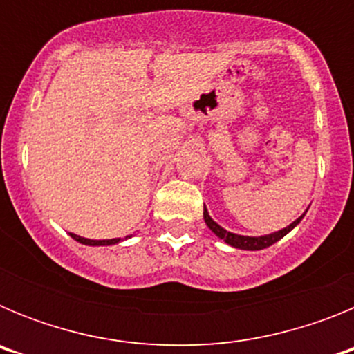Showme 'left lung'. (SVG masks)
Returning <instances> with one entry per match:
<instances>
[{
	"label": "left lung",
	"instance_id": "left-lung-1",
	"mask_svg": "<svg viewBox=\"0 0 354 354\" xmlns=\"http://www.w3.org/2000/svg\"><path fill=\"white\" fill-rule=\"evenodd\" d=\"M305 212H303V214L299 216L298 220H294L292 223L289 225V227L282 228V230H278V232L266 234V236H239V234L228 232V230H225L223 227H220V225H218L214 220H212L211 216H209L207 209H205V205H204V221H205V225H207V227L211 228L212 232H214L216 236L220 237V239H223L225 243H227V245L234 246V248H239V250H250V252H255V250L268 248V246L274 245L277 241L282 239L283 236H287V234H289L290 230H292V228L296 227V225H298L299 221L303 220V216H305Z\"/></svg>",
	"mask_w": 354,
	"mask_h": 354
}]
</instances>
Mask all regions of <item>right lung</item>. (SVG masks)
I'll return each instance as SVG.
<instances>
[{
  "mask_svg": "<svg viewBox=\"0 0 354 354\" xmlns=\"http://www.w3.org/2000/svg\"><path fill=\"white\" fill-rule=\"evenodd\" d=\"M72 239H76L81 245H88V246H109V245H117L120 243V237H115V239H86V237L76 236V234H71ZM129 237V236H127Z\"/></svg>",
  "mask_w": 354,
  "mask_h": 354,
  "instance_id": "add662e5",
  "label": "right lung"
}]
</instances>
